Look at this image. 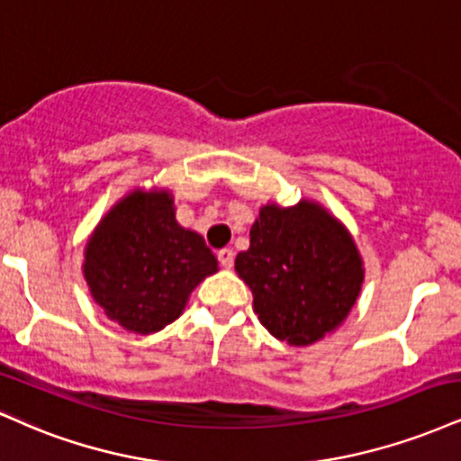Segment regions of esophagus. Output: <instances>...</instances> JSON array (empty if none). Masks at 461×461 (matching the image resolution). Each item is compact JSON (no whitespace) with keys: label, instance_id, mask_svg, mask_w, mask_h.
I'll return each instance as SVG.
<instances>
[{"label":"esophagus","instance_id":"1","mask_svg":"<svg viewBox=\"0 0 461 461\" xmlns=\"http://www.w3.org/2000/svg\"><path fill=\"white\" fill-rule=\"evenodd\" d=\"M216 258H219L223 268H231V266H234V251H231V249H221V251L216 253Z\"/></svg>","mask_w":461,"mask_h":461}]
</instances>
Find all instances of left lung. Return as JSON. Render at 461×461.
Segmentation results:
<instances>
[{
    "mask_svg": "<svg viewBox=\"0 0 461 461\" xmlns=\"http://www.w3.org/2000/svg\"><path fill=\"white\" fill-rule=\"evenodd\" d=\"M236 273L251 287L259 321L292 346L335 330L363 284V262L346 227L312 202L259 210Z\"/></svg>",
    "mask_w": 461,
    "mask_h": 461,
    "instance_id": "obj_1",
    "label": "left lung"
}]
</instances>
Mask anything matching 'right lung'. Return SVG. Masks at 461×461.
Here are the masks:
<instances>
[{
    "instance_id": "1",
    "label": "right lung",
    "mask_w": 461,
    "mask_h": 461,
    "mask_svg": "<svg viewBox=\"0 0 461 461\" xmlns=\"http://www.w3.org/2000/svg\"><path fill=\"white\" fill-rule=\"evenodd\" d=\"M216 270L203 238L177 225L167 191L122 199L94 231L83 264L107 318L140 335L171 324L188 294Z\"/></svg>"
}]
</instances>
